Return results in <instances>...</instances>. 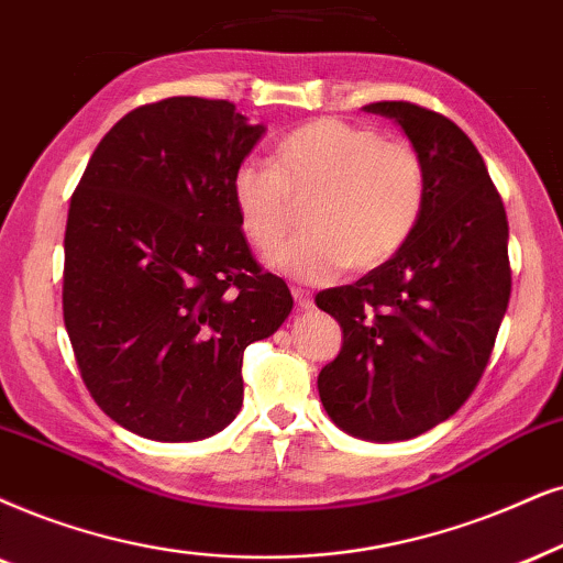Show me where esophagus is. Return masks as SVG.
<instances>
[{"instance_id": "obj_1", "label": "esophagus", "mask_w": 563, "mask_h": 563, "mask_svg": "<svg viewBox=\"0 0 563 563\" xmlns=\"http://www.w3.org/2000/svg\"><path fill=\"white\" fill-rule=\"evenodd\" d=\"M290 294H294L298 309H311V306H314V298H311V294L306 288H290Z\"/></svg>"}]
</instances>
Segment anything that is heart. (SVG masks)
<instances>
[{
    "label": "heart",
    "instance_id": "obj_1",
    "mask_svg": "<svg viewBox=\"0 0 563 563\" xmlns=\"http://www.w3.org/2000/svg\"><path fill=\"white\" fill-rule=\"evenodd\" d=\"M426 189L423 158L410 142L340 119L296 126L275 145L273 166L244 161L231 174L239 229L257 252L280 246L303 205L306 231L273 265L309 283L393 260L418 229Z\"/></svg>",
    "mask_w": 563,
    "mask_h": 563
}]
</instances>
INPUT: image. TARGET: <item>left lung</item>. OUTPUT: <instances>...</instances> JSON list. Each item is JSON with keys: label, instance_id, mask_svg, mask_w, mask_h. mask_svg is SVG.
Here are the masks:
<instances>
[{"label": "left lung", "instance_id": "left-lung-1", "mask_svg": "<svg viewBox=\"0 0 563 563\" xmlns=\"http://www.w3.org/2000/svg\"><path fill=\"white\" fill-rule=\"evenodd\" d=\"M395 119L426 166V208L400 252L317 294L343 327L319 372L327 416L351 437L402 441L460 410L478 387L509 306V223L481 153L457 124L408 101L364 106Z\"/></svg>", "mask_w": 563, "mask_h": 563}]
</instances>
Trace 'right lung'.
I'll return each instance as SVG.
<instances>
[{"label": "right lung", "mask_w": 563, "mask_h": 563, "mask_svg": "<svg viewBox=\"0 0 563 563\" xmlns=\"http://www.w3.org/2000/svg\"><path fill=\"white\" fill-rule=\"evenodd\" d=\"M265 134L236 106L176 96L119 119L90 155L64 233V327L106 416L197 441L244 402L246 345L294 298L249 252L231 174Z\"/></svg>", "instance_id": "right-lung-1"}]
</instances>
